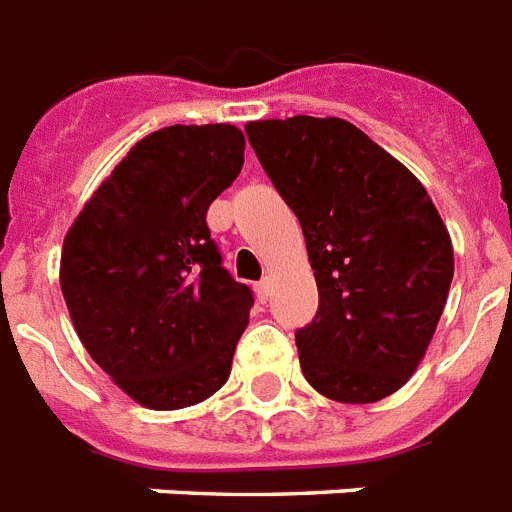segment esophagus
I'll list each match as a JSON object with an SVG mask.
<instances>
[{"instance_id": "obj_1", "label": "esophagus", "mask_w": 512, "mask_h": 512, "mask_svg": "<svg viewBox=\"0 0 512 512\" xmlns=\"http://www.w3.org/2000/svg\"><path fill=\"white\" fill-rule=\"evenodd\" d=\"M253 290H256V298H259L261 304H267L269 296H272V280L264 277V280H259L256 285H253Z\"/></svg>"}]
</instances>
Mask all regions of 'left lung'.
<instances>
[{
	"mask_svg": "<svg viewBox=\"0 0 512 512\" xmlns=\"http://www.w3.org/2000/svg\"><path fill=\"white\" fill-rule=\"evenodd\" d=\"M298 216L320 309L296 330L304 378L343 404L386 399L418 370L455 275L452 240L407 166L343 118L245 126Z\"/></svg>",
	"mask_w": 512,
	"mask_h": 512,
	"instance_id": "1",
	"label": "left lung"
}]
</instances>
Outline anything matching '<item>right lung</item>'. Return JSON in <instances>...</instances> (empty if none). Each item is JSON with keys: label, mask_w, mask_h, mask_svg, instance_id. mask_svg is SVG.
I'll use <instances>...</instances> for the list:
<instances>
[{"label": "right lung", "mask_w": 512, "mask_h": 512, "mask_svg": "<svg viewBox=\"0 0 512 512\" xmlns=\"http://www.w3.org/2000/svg\"><path fill=\"white\" fill-rule=\"evenodd\" d=\"M230 124L147 134L65 235L60 288L89 357L150 410H182L227 383L253 293L222 267L208 206L243 169Z\"/></svg>", "instance_id": "1"}]
</instances>
